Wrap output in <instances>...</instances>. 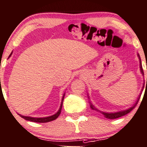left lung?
Instances as JSON below:
<instances>
[{
    "label": "left lung",
    "instance_id": "left-lung-1",
    "mask_svg": "<svg viewBox=\"0 0 147 147\" xmlns=\"http://www.w3.org/2000/svg\"><path fill=\"white\" fill-rule=\"evenodd\" d=\"M138 56L140 57V55H138ZM140 69H141V72L142 73V74H144L143 69H142V64H141V60H140ZM146 82H147V79H146ZM146 85H147V83H146ZM137 102H138V101H137ZM137 102H136V104L133 106V107H132L131 108L125 110V111L117 112V113H104V112H102V114L105 115V116L106 118H109V119H115V118H120V117H121V116H125V115H126V114H127L128 113H130V112L132 111L134 108H135V106H136V105L137 104ZM90 107L92 109H96L94 108V107H93L92 105H91Z\"/></svg>",
    "mask_w": 147,
    "mask_h": 147
}]
</instances>
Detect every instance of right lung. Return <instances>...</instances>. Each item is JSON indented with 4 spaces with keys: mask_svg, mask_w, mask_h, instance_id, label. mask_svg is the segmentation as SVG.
I'll use <instances>...</instances> for the list:
<instances>
[{
    "mask_svg": "<svg viewBox=\"0 0 147 147\" xmlns=\"http://www.w3.org/2000/svg\"><path fill=\"white\" fill-rule=\"evenodd\" d=\"M12 55V53L10 55L9 57H10V55ZM64 94L62 97V101H61V104L60 106V109H59V111H57V113H55V115L51 116H49V117H45V118H32V117H28V116H22V115H20L22 118H23L24 119L26 120V121H32V122H36V123H47V122H50V121H54V120L56 119L58 116H59V114L61 113V108H62V104H63V100H64Z\"/></svg>",
    "mask_w": 147,
    "mask_h": 147,
    "instance_id": "obj_1",
    "label": "right lung"
}]
</instances>
